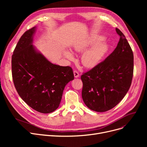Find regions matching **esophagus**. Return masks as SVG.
Returning <instances> with one entry per match:
<instances>
[{
    "label": "esophagus",
    "mask_w": 147,
    "mask_h": 147,
    "mask_svg": "<svg viewBox=\"0 0 147 147\" xmlns=\"http://www.w3.org/2000/svg\"><path fill=\"white\" fill-rule=\"evenodd\" d=\"M74 78H78L79 77V74L78 73V71H77L76 70H74Z\"/></svg>",
    "instance_id": "34e87169"
}]
</instances>
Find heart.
I'll use <instances>...</instances> for the list:
<instances>
[{
  "label": "heart",
  "mask_w": 147,
  "mask_h": 147,
  "mask_svg": "<svg viewBox=\"0 0 147 147\" xmlns=\"http://www.w3.org/2000/svg\"><path fill=\"white\" fill-rule=\"evenodd\" d=\"M101 36H92L79 41L74 45L73 49L77 52H82L92 46L82 53L81 62L83 66L92 68L100 63L109 48V44ZM63 54L69 60L74 59L73 53L68 50L64 51Z\"/></svg>",
  "instance_id": "heart-1"
}]
</instances>
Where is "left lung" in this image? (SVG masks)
<instances>
[{"mask_svg": "<svg viewBox=\"0 0 147 147\" xmlns=\"http://www.w3.org/2000/svg\"><path fill=\"white\" fill-rule=\"evenodd\" d=\"M114 51L104 61L81 76L82 96L91 110L105 112L116 106L126 95L134 73V54L121 31Z\"/></svg>", "mask_w": 147, "mask_h": 147, "instance_id": "1", "label": "left lung"}]
</instances>
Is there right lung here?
<instances>
[{
    "instance_id": "add662e5",
    "label": "right lung",
    "mask_w": 147,
    "mask_h": 147,
    "mask_svg": "<svg viewBox=\"0 0 147 147\" xmlns=\"http://www.w3.org/2000/svg\"><path fill=\"white\" fill-rule=\"evenodd\" d=\"M37 27L25 32L12 56L13 81L18 95L28 105L42 113L56 110L67 84L74 79L70 67L51 63L33 45Z\"/></svg>"
}]
</instances>
